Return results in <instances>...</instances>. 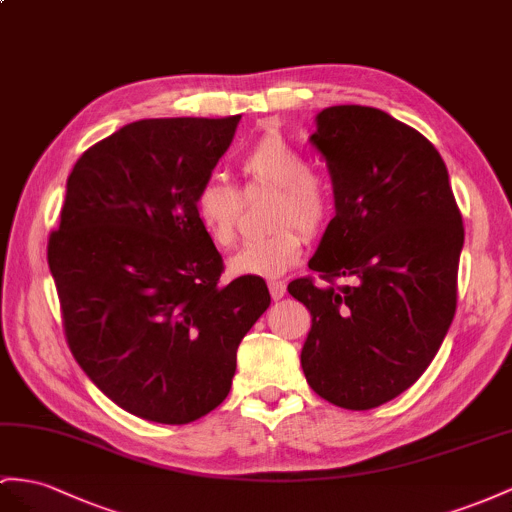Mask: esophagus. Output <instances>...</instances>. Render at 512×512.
I'll return each instance as SVG.
<instances>
[{"instance_id": "esophagus-1", "label": "esophagus", "mask_w": 512, "mask_h": 512, "mask_svg": "<svg viewBox=\"0 0 512 512\" xmlns=\"http://www.w3.org/2000/svg\"><path fill=\"white\" fill-rule=\"evenodd\" d=\"M268 290H270V296H272L274 300H279V298L285 296L287 285H285L283 281H270V283H268Z\"/></svg>"}]
</instances>
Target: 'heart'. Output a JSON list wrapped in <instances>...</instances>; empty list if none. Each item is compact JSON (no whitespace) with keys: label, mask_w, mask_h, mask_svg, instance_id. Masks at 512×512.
<instances>
[{"label":"heart","mask_w":512,"mask_h":512,"mask_svg":"<svg viewBox=\"0 0 512 512\" xmlns=\"http://www.w3.org/2000/svg\"><path fill=\"white\" fill-rule=\"evenodd\" d=\"M238 170L244 190H277L270 225L277 229L266 238L248 240L229 259L238 277H279L303 257L305 238H316L335 214L331 183L309 170L307 155L277 131H266L244 149ZM194 216L218 246H231L238 238L242 194L229 183L205 181L194 194Z\"/></svg>","instance_id":"1"}]
</instances>
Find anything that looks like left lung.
<instances>
[{
	"label": "left lung",
	"instance_id": "8db88e82",
	"mask_svg": "<svg viewBox=\"0 0 512 512\" xmlns=\"http://www.w3.org/2000/svg\"><path fill=\"white\" fill-rule=\"evenodd\" d=\"M311 142L335 218L309 261L326 285H287L313 318L300 363L318 396L368 411L409 389L450 329L463 216L439 151L383 110L326 108Z\"/></svg>",
	"mask_w": 512,
	"mask_h": 512
}]
</instances>
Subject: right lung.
<instances>
[{
  "mask_svg": "<svg viewBox=\"0 0 512 512\" xmlns=\"http://www.w3.org/2000/svg\"><path fill=\"white\" fill-rule=\"evenodd\" d=\"M225 119H144L82 153L47 261L75 361L127 413L190 424L227 398L266 281L225 272L194 194L233 140Z\"/></svg>",
  "mask_w": 512,
  "mask_h": 512,
  "instance_id": "right-lung-1",
  "label": "right lung"
}]
</instances>
